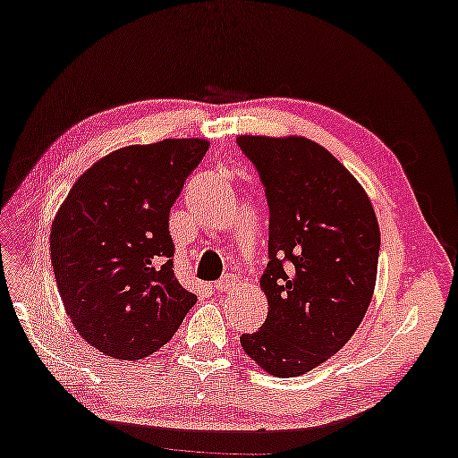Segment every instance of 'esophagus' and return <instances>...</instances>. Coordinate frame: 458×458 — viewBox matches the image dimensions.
I'll return each mask as SVG.
<instances>
[{"label": "esophagus", "mask_w": 458, "mask_h": 458, "mask_svg": "<svg viewBox=\"0 0 458 458\" xmlns=\"http://www.w3.org/2000/svg\"><path fill=\"white\" fill-rule=\"evenodd\" d=\"M235 283H237L235 276H225L223 280H219V283L215 284V288H216V291H219V293L223 294V293H229L231 288L235 286Z\"/></svg>", "instance_id": "obj_1"}]
</instances>
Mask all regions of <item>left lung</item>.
Instances as JSON below:
<instances>
[{
	"instance_id": "left-lung-1",
	"label": "left lung",
	"mask_w": 458,
	"mask_h": 458,
	"mask_svg": "<svg viewBox=\"0 0 458 458\" xmlns=\"http://www.w3.org/2000/svg\"><path fill=\"white\" fill-rule=\"evenodd\" d=\"M270 208L259 278L268 318L242 348L274 377H299L344 348L377 283V215L364 188L326 147L305 137H237Z\"/></svg>"
}]
</instances>
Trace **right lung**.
<instances>
[{
    "mask_svg": "<svg viewBox=\"0 0 458 458\" xmlns=\"http://www.w3.org/2000/svg\"><path fill=\"white\" fill-rule=\"evenodd\" d=\"M164 139L112 151L69 190L51 262L80 335L116 360H140L178 332L196 294L174 274L170 208L208 149Z\"/></svg>",
    "mask_w": 458,
    "mask_h": 458,
    "instance_id": "right-lung-1",
    "label": "right lung"
}]
</instances>
